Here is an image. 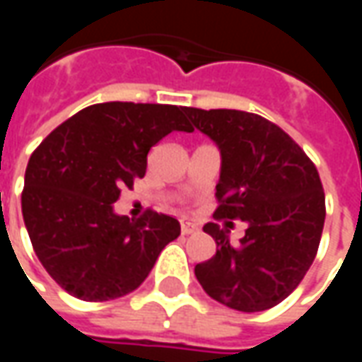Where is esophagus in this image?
<instances>
[{
  "label": "esophagus",
  "instance_id": "esophagus-1",
  "mask_svg": "<svg viewBox=\"0 0 362 362\" xmlns=\"http://www.w3.org/2000/svg\"><path fill=\"white\" fill-rule=\"evenodd\" d=\"M180 228H182V235H194L199 230L197 225H194L189 219H180Z\"/></svg>",
  "mask_w": 362,
  "mask_h": 362
}]
</instances>
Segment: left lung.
Here are the masks:
<instances>
[{
  "label": "left lung",
  "mask_w": 362,
  "mask_h": 362,
  "mask_svg": "<svg viewBox=\"0 0 362 362\" xmlns=\"http://www.w3.org/2000/svg\"><path fill=\"white\" fill-rule=\"evenodd\" d=\"M184 112L221 151L215 217L248 225L238 246L228 240L233 223L205 225L217 254L197 264V281L228 308L267 310L298 287L316 258L326 219L318 170L279 126L258 114Z\"/></svg>",
  "instance_id": "left-lung-1"
}]
</instances>
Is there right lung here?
<instances>
[{
  "label": "right lung",
  "mask_w": 362,
  "mask_h": 362,
  "mask_svg": "<svg viewBox=\"0 0 362 362\" xmlns=\"http://www.w3.org/2000/svg\"><path fill=\"white\" fill-rule=\"evenodd\" d=\"M184 106L93 104L66 119L30 155L21 196L36 256L69 295L112 300L141 285L180 223L147 209L114 213L119 189L147 170V153L170 132H194Z\"/></svg>",
  "instance_id": "right-lung-1"
}]
</instances>
